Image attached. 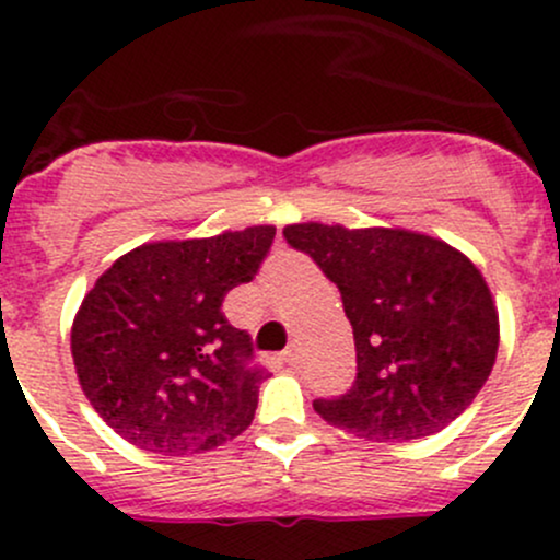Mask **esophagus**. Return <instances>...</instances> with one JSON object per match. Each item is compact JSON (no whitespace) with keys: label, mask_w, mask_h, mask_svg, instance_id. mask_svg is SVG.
Listing matches in <instances>:
<instances>
[{"label":"esophagus","mask_w":560,"mask_h":560,"mask_svg":"<svg viewBox=\"0 0 560 560\" xmlns=\"http://www.w3.org/2000/svg\"><path fill=\"white\" fill-rule=\"evenodd\" d=\"M281 360H284L287 365H295L298 363V347H287L284 352H281Z\"/></svg>","instance_id":"34e87169"}]
</instances>
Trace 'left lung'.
I'll use <instances>...</instances> for the list:
<instances>
[{"label": "left lung", "mask_w": 560, "mask_h": 560, "mask_svg": "<svg viewBox=\"0 0 560 560\" xmlns=\"http://www.w3.org/2000/svg\"><path fill=\"white\" fill-rule=\"evenodd\" d=\"M338 287L354 332L358 380L314 400L330 425L374 442H411L447 428L488 382L499 312L477 265L444 241L400 228L287 224Z\"/></svg>", "instance_id": "left-lung-1"}]
</instances>
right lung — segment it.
<instances>
[{"mask_svg":"<svg viewBox=\"0 0 560 560\" xmlns=\"http://www.w3.org/2000/svg\"><path fill=\"white\" fill-rule=\"evenodd\" d=\"M276 228L143 244L97 279L72 322V363L89 404L138 450L186 455L241 436L265 369L222 301L254 279Z\"/></svg>","mask_w":560,"mask_h":560,"instance_id":"1","label":"right lung"}]
</instances>
